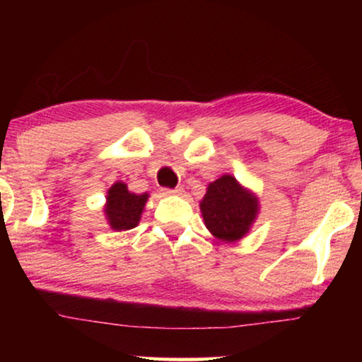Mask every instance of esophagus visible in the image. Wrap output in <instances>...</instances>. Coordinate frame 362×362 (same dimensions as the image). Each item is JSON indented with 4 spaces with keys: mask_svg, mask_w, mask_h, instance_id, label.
<instances>
[{
    "mask_svg": "<svg viewBox=\"0 0 362 362\" xmlns=\"http://www.w3.org/2000/svg\"><path fill=\"white\" fill-rule=\"evenodd\" d=\"M163 194H167V195H182V194H184V189H182V187H177V189H163Z\"/></svg>",
    "mask_w": 362,
    "mask_h": 362,
    "instance_id": "obj_1",
    "label": "esophagus"
}]
</instances>
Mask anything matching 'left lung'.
Here are the masks:
<instances>
[{"label":"left lung","mask_w":362,"mask_h":362,"mask_svg":"<svg viewBox=\"0 0 362 362\" xmlns=\"http://www.w3.org/2000/svg\"><path fill=\"white\" fill-rule=\"evenodd\" d=\"M207 230L218 240L233 243L242 240L259 214V199L231 175H223L207 185L201 201Z\"/></svg>","instance_id":"1"}]
</instances>
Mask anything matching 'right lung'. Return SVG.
<instances>
[{
  "label": "right lung",
  "mask_w": 362,
  "mask_h": 362,
  "mask_svg": "<svg viewBox=\"0 0 362 362\" xmlns=\"http://www.w3.org/2000/svg\"><path fill=\"white\" fill-rule=\"evenodd\" d=\"M148 197L146 192H129L124 182H115L107 192V204L103 207L112 230L127 231L138 226Z\"/></svg>",
  "instance_id": "add662e5"
}]
</instances>
